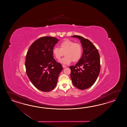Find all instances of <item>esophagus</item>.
Wrapping results in <instances>:
<instances>
[{
	"instance_id": "34e87169",
	"label": "esophagus",
	"mask_w": 127,
	"mask_h": 127,
	"mask_svg": "<svg viewBox=\"0 0 127 127\" xmlns=\"http://www.w3.org/2000/svg\"><path fill=\"white\" fill-rule=\"evenodd\" d=\"M63 67H64V68H65V67H67V66H66V65H65L63 64L62 65Z\"/></svg>"
}]
</instances>
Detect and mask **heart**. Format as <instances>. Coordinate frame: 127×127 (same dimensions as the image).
<instances>
[{"instance_id": "obj_1", "label": "heart", "mask_w": 127, "mask_h": 127, "mask_svg": "<svg viewBox=\"0 0 127 127\" xmlns=\"http://www.w3.org/2000/svg\"><path fill=\"white\" fill-rule=\"evenodd\" d=\"M60 48L54 47L53 54L55 59L60 60L65 55L61 62L64 64H70L72 61L77 62L81 59L83 54V47L80 43L65 39L60 44Z\"/></svg>"}]
</instances>
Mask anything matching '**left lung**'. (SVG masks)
I'll return each mask as SVG.
<instances>
[{
    "mask_svg": "<svg viewBox=\"0 0 127 127\" xmlns=\"http://www.w3.org/2000/svg\"><path fill=\"white\" fill-rule=\"evenodd\" d=\"M72 37L80 40L83 54L77 64L70 66V77L74 86L81 90L86 89L95 84L99 75L100 55L96 47L89 39L79 35Z\"/></svg>",
    "mask_w": 127,
    "mask_h": 127,
    "instance_id": "obj_1",
    "label": "left lung"
}]
</instances>
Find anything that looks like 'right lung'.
<instances>
[{
    "label": "right lung",
    "instance_id": "right-lung-1",
    "mask_svg": "<svg viewBox=\"0 0 127 127\" xmlns=\"http://www.w3.org/2000/svg\"><path fill=\"white\" fill-rule=\"evenodd\" d=\"M59 40L46 36L35 40L27 51L25 65L30 80L43 92L54 89L62 66L54 59L53 49Z\"/></svg>",
    "mask_w": 127,
    "mask_h": 127
}]
</instances>
